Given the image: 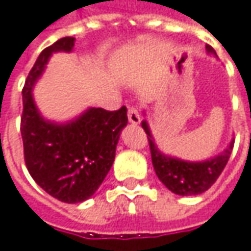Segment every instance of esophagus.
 Returning <instances> with one entry per match:
<instances>
[{"mask_svg":"<svg viewBox=\"0 0 251 251\" xmlns=\"http://www.w3.org/2000/svg\"><path fill=\"white\" fill-rule=\"evenodd\" d=\"M127 119L130 124L133 125H138L141 122V115H139V109L136 106H130L127 109Z\"/></svg>","mask_w":251,"mask_h":251,"instance_id":"1","label":"esophagus"}]
</instances>
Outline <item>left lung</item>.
I'll return each mask as SVG.
<instances>
[{"instance_id":"8db88e82","label":"left lung","mask_w":251,"mask_h":251,"mask_svg":"<svg viewBox=\"0 0 251 251\" xmlns=\"http://www.w3.org/2000/svg\"><path fill=\"white\" fill-rule=\"evenodd\" d=\"M208 53H214L211 46H205ZM142 127L147 132L151 149V158L155 174L162 181V184L178 195H197L207 191L214 182L224 167L228 162V158L233 152L234 142H231L224 152L213 159H207L204 162H187L176 158H171L159 152L153 144L152 135L149 132L148 124L142 122Z\"/></svg>"}]
</instances>
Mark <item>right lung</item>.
Listing matches in <instances>:
<instances>
[{
	"instance_id": "1",
	"label": "right lung",
	"mask_w": 251,
	"mask_h": 251,
	"mask_svg": "<svg viewBox=\"0 0 251 251\" xmlns=\"http://www.w3.org/2000/svg\"><path fill=\"white\" fill-rule=\"evenodd\" d=\"M75 37H64L44 49L23 87L21 136L25 167L35 182L58 201L76 204L100 187L115 161L121 130L127 124L126 107L89 109L67 125L46 122L35 107L31 89L54 51H70Z\"/></svg>"
}]
</instances>
